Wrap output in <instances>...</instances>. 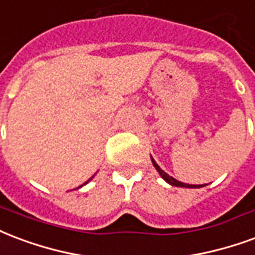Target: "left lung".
Masks as SVG:
<instances>
[{"label":"left lung","mask_w":255,"mask_h":255,"mask_svg":"<svg viewBox=\"0 0 255 255\" xmlns=\"http://www.w3.org/2000/svg\"><path fill=\"white\" fill-rule=\"evenodd\" d=\"M151 161H152V165H154V167H155L156 170H158V173L161 174V177L163 178V180L166 181V182H169L170 185L173 186H182V188H201V186H204V185H190V184H185V182H181V181H177L175 178H173L171 175H169L167 173H165V171L162 170L161 167L159 166L156 165V162L154 161L151 158Z\"/></svg>","instance_id":"1"}]
</instances>
